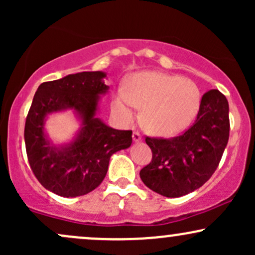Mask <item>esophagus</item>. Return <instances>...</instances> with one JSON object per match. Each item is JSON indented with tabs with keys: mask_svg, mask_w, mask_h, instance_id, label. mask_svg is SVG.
Returning <instances> with one entry per match:
<instances>
[{
	"mask_svg": "<svg viewBox=\"0 0 255 255\" xmlns=\"http://www.w3.org/2000/svg\"><path fill=\"white\" fill-rule=\"evenodd\" d=\"M133 140H134V141H135V142L141 141L142 136H141V134H140V131H137V130H134V131H133Z\"/></svg>",
	"mask_w": 255,
	"mask_h": 255,
	"instance_id": "esophagus-1",
	"label": "esophagus"
}]
</instances>
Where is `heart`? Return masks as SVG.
<instances>
[{
    "mask_svg": "<svg viewBox=\"0 0 255 255\" xmlns=\"http://www.w3.org/2000/svg\"><path fill=\"white\" fill-rule=\"evenodd\" d=\"M201 92L197 84L180 75L158 72L133 74L127 90L120 89L115 108L126 116L142 109L141 124L151 133L172 136L189 127L198 115Z\"/></svg>",
    "mask_w": 255,
    "mask_h": 255,
    "instance_id": "obj_1",
    "label": "heart"
}]
</instances>
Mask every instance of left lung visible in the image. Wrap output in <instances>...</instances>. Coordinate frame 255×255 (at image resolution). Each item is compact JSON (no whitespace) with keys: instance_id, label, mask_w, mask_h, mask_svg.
<instances>
[{"instance_id":"left-lung-1","label":"left lung","mask_w":255,"mask_h":255,"mask_svg":"<svg viewBox=\"0 0 255 255\" xmlns=\"http://www.w3.org/2000/svg\"><path fill=\"white\" fill-rule=\"evenodd\" d=\"M229 130L227 98L218 90L207 91L201 97L194 124L181 135L145 137L152 160L140 170V178L152 191L168 198L200 188L217 169Z\"/></svg>"}]
</instances>
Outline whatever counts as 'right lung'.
<instances>
[{"mask_svg": "<svg viewBox=\"0 0 255 255\" xmlns=\"http://www.w3.org/2000/svg\"><path fill=\"white\" fill-rule=\"evenodd\" d=\"M103 72L69 74L39 85L25 122V145L31 170L40 184L61 197L84 195L107 175L111 154L129 147L131 130H119L96 118L99 95L105 93ZM74 109L83 121L77 139L61 148L43 134L48 113Z\"/></svg>", "mask_w": 255, "mask_h": 255, "instance_id": "add662e5", "label": "right lung"}]
</instances>
